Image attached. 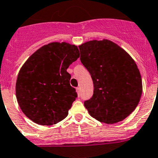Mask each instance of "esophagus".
Masks as SVG:
<instances>
[{
    "mask_svg": "<svg viewBox=\"0 0 158 158\" xmlns=\"http://www.w3.org/2000/svg\"><path fill=\"white\" fill-rule=\"evenodd\" d=\"M76 92H77V93H78V96H80V88H79V87H77V88H76Z\"/></svg>",
    "mask_w": 158,
    "mask_h": 158,
    "instance_id": "1",
    "label": "esophagus"
}]
</instances>
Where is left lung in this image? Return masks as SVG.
Wrapping results in <instances>:
<instances>
[{
	"instance_id": "8db88e82",
	"label": "left lung",
	"mask_w": 158,
	"mask_h": 158,
	"mask_svg": "<svg viewBox=\"0 0 158 158\" xmlns=\"http://www.w3.org/2000/svg\"><path fill=\"white\" fill-rule=\"evenodd\" d=\"M80 61L91 75L93 95L84 102L92 117L113 124L124 120L137 107L142 80L134 59L109 40L90 41L79 46Z\"/></svg>"
}]
</instances>
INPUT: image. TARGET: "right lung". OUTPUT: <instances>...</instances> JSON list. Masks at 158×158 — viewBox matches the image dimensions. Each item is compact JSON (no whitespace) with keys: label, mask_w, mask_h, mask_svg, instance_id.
I'll list each match as a JSON object with an SVG mask.
<instances>
[{"label":"right lung","mask_w":158,"mask_h":158,"mask_svg":"<svg viewBox=\"0 0 158 158\" xmlns=\"http://www.w3.org/2000/svg\"><path fill=\"white\" fill-rule=\"evenodd\" d=\"M79 57L77 46L62 42L44 45L28 58L18 73L16 97L27 117L49 126L64 120L77 97L67 69Z\"/></svg>","instance_id":"obj_1"}]
</instances>
